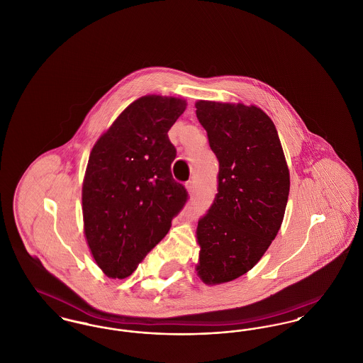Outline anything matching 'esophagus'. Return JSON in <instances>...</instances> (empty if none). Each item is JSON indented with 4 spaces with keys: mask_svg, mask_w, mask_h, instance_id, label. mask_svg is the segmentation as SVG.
<instances>
[{
    "mask_svg": "<svg viewBox=\"0 0 363 363\" xmlns=\"http://www.w3.org/2000/svg\"><path fill=\"white\" fill-rule=\"evenodd\" d=\"M186 188H188L190 193H194V190H196V181H194V179L188 181V182H186Z\"/></svg>",
    "mask_w": 363,
    "mask_h": 363,
    "instance_id": "1",
    "label": "esophagus"
}]
</instances>
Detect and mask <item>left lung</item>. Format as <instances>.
<instances>
[{
	"label": "left lung",
	"mask_w": 363,
	"mask_h": 363,
	"mask_svg": "<svg viewBox=\"0 0 363 363\" xmlns=\"http://www.w3.org/2000/svg\"><path fill=\"white\" fill-rule=\"evenodd\" d=\"M196 108L219 162L218 193L197 225V271L218 284L252 269L275 240L290 174L277 128L259 107L199 101Z\"/></svg>",
	"instance_id": "1"
}]
</instances>
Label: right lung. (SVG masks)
Listing matches in <instances>:
<instances>
[{"label":"right lung","instance_id":"1","mask_svg":"<svg viewBox=\"0 0 363 363\" xmlns=\"http://www.w3.org/2000/svg\"><path fill=\"white\" fill-rule=\"evenodd\" d=\"M185 107L178 98L143 96L91 151L83 184L84 233L108 277L132 275L189 199L173 178L177 150L167 135Z\"/></svg>","mask_w":363,"mask_h":363}]
</instances>
